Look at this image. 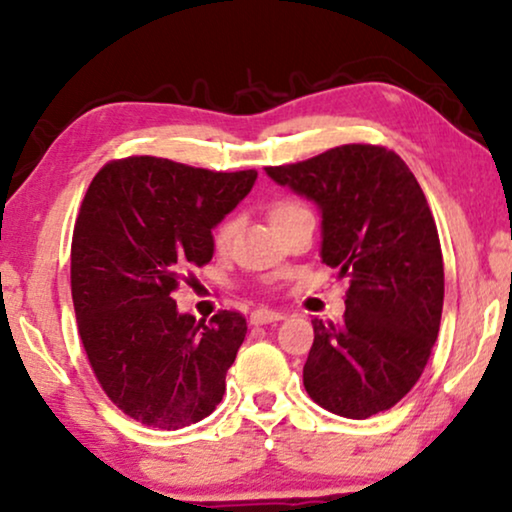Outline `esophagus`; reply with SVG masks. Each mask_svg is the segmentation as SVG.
<instances>
[{
  "instance_id": "esophagus-1",
  "label": "esophagus",
  "mask_w": 512,
  "mask_h": 512,
  "mask_svg": "<svg viewBox=\"0 0 512 512\" xmlns=\"http://www.w3.org/2000/svg\"><path fill=\"white\" fill-rule=\"evenodd\" d=\"M283 318H285V313L271 311V309H257L250 313L252 325H269V323H276V320H283Z\"/></svg>"
}]
</instances>
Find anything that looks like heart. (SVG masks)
<instances>
[{
	"instance_id": "heart-1",
	"label": "heart",
	"mask_w": 512,
	"mask_h": 512,
	"mask_svg": "<svg viewBox=\"0 0 512 512\" xmlns=\"http://www.w3.org/2000/svg\"><path fill=\"white\" fill-rule=\"evenodd\" d=\"M297 208H302V206H299V203H295V201H278V203H274V206L269 208L271 224L281 222L283 217H288L290 213H295ZM234 234H236V220H224L220 227L215 229V245H217V248H220V250L227 248V245L231 243V238H234Z\"/></svg>"
}]
</instances>
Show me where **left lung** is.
Masks as SVG:
<instances>
[{
    "label": "left lung",
    "instance_id": "1",
    "mask_svg": "<svg viewBox=\"0 0 512 512\" xmlns=\"http://www.w3.org/2000/svg\"><path fill=\"white\" fill-rule=\"evenodd\" d=\"M320 210V257L349 278L339 323L313 318L304 388L327 412L367 419L403 400L438 339L445 269L417 177L377 145H342L264 168Z\"/></svg>",
    "mask_w": 512,
    "mask_h": 512
}]
</instances>
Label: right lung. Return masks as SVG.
Returning a JSON list of instances; mask_svg holds the SVG:
<instances>
[{
    "label": "right lung",
    "instance_id": "1",
    "mask_svg": "<svg viewBox=\"0 0 512 512\" xmlns=\"http://www.w3.org/2000/svg\"><path fill=\"white\" fill-rule=\"evenodd\" d=\"M255 180L131 156L88 187L72 236L79 337L102 391L140 424L177 431L220 405L248 325L238 311L180 313L173 292L213 260V229Z\"/></svg>",
    "mask_w": 512,
    "mask_h": 512
}]
</instances>
